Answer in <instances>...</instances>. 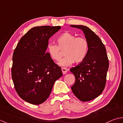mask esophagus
Instances as JSON below:
<instances>
[{"label": "esophagus", "instance_id": "1", "mask_svg": "<svg viewBox=\"0 0 123 123\" xmlns=\"http://www.w3.org/2000/svg\"><path fill=\"white\" fill-rule=\"evenodd\" d=\"M67 70H68V69H67L66 68H62V74H66V73L67 72Z\"/></svg>", "mask_w": 123, "mask_h": 123}]
</instances>
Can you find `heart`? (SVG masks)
Masks as SVG:
<instances>
[{"label": "heart", "instance_id": "b5f03b06", "mask_svg": "<svg viewBox=\"0 0 123 123\" xmlns=\"http://www.w3.org/2000/svg\"><path fill=\"white\" fill-rule=\"evenodd\" d=\"M57 44L50 43L47 46V51L51 58L59 62L62 57L61 50H65L64 58L59 64L62 66H68L75 62L76 63L83 61L89 49L87 40L83 37H76L69 32L61 34L57 39Z\"/></svg>", "mask_w": 123, "mask_h": 123}]
</instances>
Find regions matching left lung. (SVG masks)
<instances>
[{
	"instance_id": "1",
	"label": "left lung",
	"mask_w": 123,
	"mask_h": 123,
	"mask_svg": "<svg viewBox=\"0 0 123 123\" xmlns=\"http://www.w3.org/2000/svg\"><path fill=\"white\" fill-rule=\"evenodd\" d=\"M70 26L81 29L89 43L86 58L70 69L75 77V82L71 87L72 92L81 101H89L98 97L105 89L109 67L106 49L99 37L88 27Z\"/></svg>"
}]
</instances>
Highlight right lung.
Segmentation results:
<instances>
[{
  "label": "right lung",
  "instance_id": "obj_1",
  "mask_svg": "<svg viewBox=\"0 0 123 123\" xmlns=\"http://www.w3.org/2000/svg\"><path fill=\"white\" fill-rule=\"evenodd\" d=\"M60 26H36L22 37L12 56V77L18 96L40 105L50 94L54 83L62 75L61 67L46 52L49 39Z\"/></svg>",
  "mask_w": 123,
  "mask_h": 123
}]
</instances>
